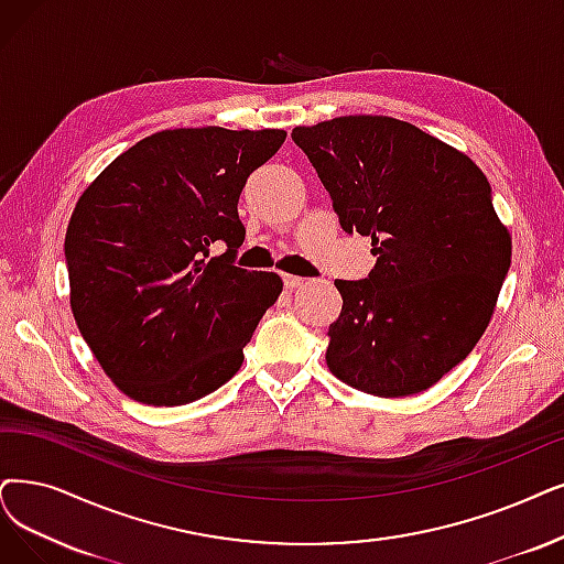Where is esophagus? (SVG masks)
Masks as SVG:
<instances>
[{"instance_id": "obj_1", "label": "esophagus", "mask_w": 564, "mask_h": 564, "mask_svg": "<svg viewBox=\"0 0 564 564\" xmlns=\"http://www.w3.org/2000/svg\"><path fill=\"white\" fill-rule=\"evenodd\" d=\"M282 280H284L286 289H299L305 284V278H299V275H284Z\"/></svg>"}]
</instances>
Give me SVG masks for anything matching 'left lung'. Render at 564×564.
Listing matches in <instances>:
<instances>
[{"instance_id":"left-lung-1","label":"left lung","mask_w":564,"mask_h":564,"mask_svg":"<svg viewBox=\"0 0 564 564\" xmlns=\"http://www.w3.org/2000/svg\"><path fill=\"white\" fill-rule=\"evenodd\" d=\"M291 139L347 234L372 238L366 280H335L328 370L379 398L431 389L475 349L511 263V236L484 171L460 150L387 116L296 127Z\"/></svg>"}]
</instances>
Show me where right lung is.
<instances>
[{
  "label": "right lung",
  "mask_w": 564,
  "mask_h": 564,
  "mask_svg": "<svg viewBox=\"0 0 564 564\" xmlns=\"http://www.w3.org/2000/svg\"><path fill=\"white\" fill-rule=\"evenodd\" d=\"M282 129H164L116 156L74 208L64 238L72 312L124 395L175 408L217 391L282 294L278 273L234 265L238 198ZM228 252L207 259L209 245Z\"/></svg>",
  "instance_id": "1"
}]
</instances>
